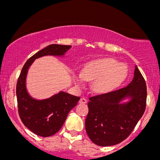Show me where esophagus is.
I'll return each mask as SVG.
<instances>
[{
	"label": "esophagus",
	"instance_id": "1",
	"mask_svg": "<svg viewBox=\"0 0 160 160\" xmlns=\"http://www.w3.org/2000/svg\"><path fill=\"white\" fill-rule=\"evenodd\" d=\"M86 102H87V99L83 98V97L80 98V101H79V103H80V104H86Z\"/></svg>",
	"mask_w": 160,
	"mask_h": 160
}]
</instances>
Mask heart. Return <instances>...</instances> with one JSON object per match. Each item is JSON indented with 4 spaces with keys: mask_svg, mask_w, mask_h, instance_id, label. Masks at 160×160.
I'll list each match as a JSON object with an SVG mask.
<instances>
[{
    "mask_svg": "<svg viewBox=\"0 0 160 160\" xmlns=\"http://www.w3.org/2000/svg\"><path fill=\"white\" fill-rule=\"evenodd\" d=\"M128 68L123 64L111 58H102L86 63L82 73H76L77 85L82 86L86 80L92 81L91 89L98 94H107L117 89L126 80Z\"/></svg>",
    "mask_w": 160,
    "mask_h": 160,
    "instance_id": "heart-1",
    "label": "heart"
}]
</instances>
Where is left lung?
Masks as SVG:
<instances>
[{"mask_svg":"<svg viewBox=\"0 0 160 160\" xmlns=\"http://www.w3.org/2000/svg\"><path fill=\"white\" fill-rule=\"evenodd\" d=\"M146 99V82L135 66L134 78L128 86L89 98L85 122L88 136L98 146L122 142L144 114Z\"/></svg>","mask_w":160,"mask_h":160,"instance_id":"1","label":"left lung"}]
</instances>
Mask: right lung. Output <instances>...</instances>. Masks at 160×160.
I'll list each match as a JSON object with an SVG mask.
<instances>
[{
    "instance_id": "1",
    "label": "right lung",
    "mask_w": 160,
    "mask_h": 160,
    "mask_svg": "<svg viewBox=\"0 0 160 160\" xmlns=\"http://www.w3.org/2000/svg\"><path fill=\"white\" fill-rule=\"evenodd\" d=\"M71 46L51 44L38 51L24 65L16 84L18 111L22 122L33 133L49 137L58 132L80 97L64 91L45 99H36L28 93L26 78L29 68L37 58L46 56L64 57Z\"/></svg>"
}]
</instances>
